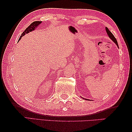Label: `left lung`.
Returning <instances> with one entry per match:
<instances>
[{"mask_svg": "<svg viewBox=\"0 0 132 132\" xmlns=\"http://www.w3.org/2000/svg\"><path fill=\"white\" fill-rule=\"evenodd\" d=\"M105 30H106V33H107L108 36H109V37L111 39V40H112V41L114 42V43L116 44V45L119 47L118 43H117V40H116V39L115 37H114V36H113V35L112 34V33H111V32L110 31V30H109L108 29L107 27H105ZM85 100H87V99H85Z\"/></svg>", "mask_w": 132, "mask_h": 132, "instance_id": "obj_1", "label": "left lung"}]
</instances>
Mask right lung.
Wrapping results in <instances>:
<instances>
[{"label":"right lung","mask_w":132,"mask_h":132,"mask_svg":"<svg viewBox=\"0 0 132 132\" xmlns=\"http://www.w3.org/2000/svg\"><path fill=\"white\" fill-rule=\"evenodd\" d=\"M42 23V21H36L33 22V23L30 25V26L24 30V32H23L22 33L21 35L20 36V37L19 39V41L20 40V39L22 37H23V36L26 35L27 34V33H29L30 32H32L33 30H34L36 28L38 27V26L40 25L41 23Z\"/></svg>","instance_id":"obj_1"}]
</instances>
